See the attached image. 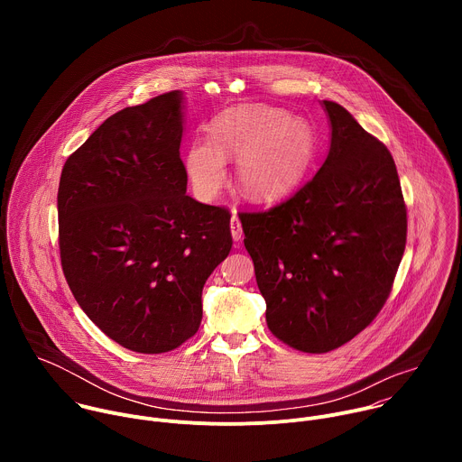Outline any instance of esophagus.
<instances>
[{"label": "esophagus", "instance_id": "1", "mask_svg": "<svg viewBox=\"0 0 462 462\" xmlns=\"http://www.w3.org/2000/svg\"><path fill=\"white\" fill-rule=\"evenodd\" d=\"M230 230H232V237H234V241H239L241 239V236H243V230H241V223H239V219H237V216L234 214L232 216V219H230Z\"/></svg>", "mask_w": 462, "mask_h": 462}]
</instances>
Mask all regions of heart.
Returning a JSON list of instances; mask_svg holds the SVG:
<instances>
[{
    "label": "heart",
    "mask_w": 462,
    "mask_h": 462,
    "mask_svg": "<svg viewBox=\"0 0 462 462\" xmlns=\"http://www.w3.org/2000/svg\"><path fill=\"white\" fill-rule=\"evenodd\" d=\"M237 161V184L255 201H274L292 191L316 157V134L303 118L278 107L243 106L212 122V137H197L184 155V170L203 199L226 182V161Z\"/></svg>",
    "instance_id": "b5f03b06"
}]
</instances>
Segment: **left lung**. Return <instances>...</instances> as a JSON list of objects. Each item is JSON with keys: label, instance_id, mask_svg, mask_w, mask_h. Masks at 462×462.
<instances>
[{"label": "left lung", "instance_id": "8db88e82", "mask_svg": "<svg viewBox=\"0 0 462 462\" xmlns=\"http://www.w3.org/2000/svg\"><path fill=\"white\" fill-rule=\"evenodd\" d=\"M323 107L331 148L318 173L282 205L239 214L271 333L303 353L338 349L376 318L408 234L389 150L340 104Z\"/></svg>", "mask_w": 462, "mask_h": 462}]
</instances>
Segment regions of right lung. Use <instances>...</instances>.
Segmentation results:
<instances>
[{
  "instance_id": "1",
  "label": "right lung",
  "mask_w": 462,
  "mask_h": 462,
  "mask_svg": "<svg viewBox=\"0 0 462 462\" xmlns=\"http://www.w3.org/2000/svg\"><path fill=\"white\" fill-rule=\"evenodd\" d=\"M182 93L125 107L65 161L58 245L68 285L104 335L159 355L199 331L203 287L232 248L230 212L186 195Z\"/></svg>"
}]
</instances>
